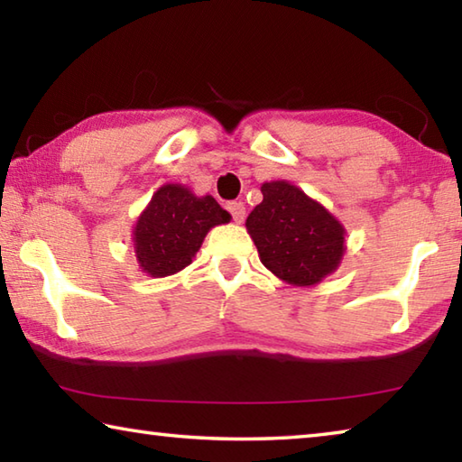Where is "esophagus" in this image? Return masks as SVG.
Listing matches in <instances>:
<instances>
[{"mask_svg": "<svg viewBox=\"0 0 462 462\" xmlns=\"http://www.w3.org/2000/svg\"><path fill=\"white\" fill-rule=\"evenodd\" d=\"M226 209H228V212L232 214V220L236 222V224H240L242 220H245L246 208H245V203H242V201H230L228 206H226Z\"/></svg>", "mask_w": 462, "mask_h": 462, "instance_id": "obj_1", "label": "esophagus"}]
</instances>
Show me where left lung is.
Here are the masks:
<instances>
[{
	"label": "left lung",
	"mask_w": 462,
	"mask_h": 462,
	"mask_svg": "<svg viewBox=\"0 0 462 462\" xmlns=\"http://www.w3.org/2000/svg\"><path fill=\"white\" fill-rule=\"evenodd\" d=\"M263 201L246 217L261 263L297 287L316 285L342 261L344 226L289 181L263 183Z\"/></svg>",
	"instance_id": "8db88e82"
}]
</instances>
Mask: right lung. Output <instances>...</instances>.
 Returning <instances> with one entry per match:
<instances>
[{
  "label": "right lung",
  "mask_w": 462,
  "mask_h": 462,
  "mask_svg": "<svg viewBox=\"0 0 462 462\" xmlns=\"http://www.w3.org/2000/svg\"><path fill=\"white\" fill-rule=\"evenodd\" d=\"M228 222L230 214L212 195L198 198L185 185H162L132 232L140 269L151 277L175 275L191 264L206 234Z\"/></svg>",
  "instance_id": "obj_1"
}]
</instances>
